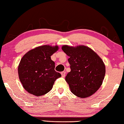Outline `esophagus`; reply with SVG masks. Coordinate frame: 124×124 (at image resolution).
Returning a JSON list of instances; mask_svg holds the SVG:
<instances>
[{
  "label": "esophagus",
  "mask_w": 124,
  "mask_h": 124,
  "mask_svg": "<svg viewBox=\"0 0 124 124\" xmlns=\"http://www.w3.org/2000/svg\"><path fill=\"white\" fill-rule=\"evenodd\" d=\"M61 74H62V77H65V71H62V73H61Z\"/></svg>",
  "instance_id": "1"
}]
</instances>
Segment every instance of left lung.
Wrapping results in <instances>:
<instances>
[{"label":"left lung","mask_w":124,"mask_h":124,"mask_svg":"<svg viewBox=\"0 0 124 124\" xmlns=\"http://www.w3.org/2000/svg\"><path fill=\"white\" fill-rule=\"evenodd\" d=\"M71 71L65 77L71 92L82 98L92 96L101 87L106 73L102 59L91 48L84 45H63Z\"/></svg>","instance_id":"left-lung-1"}]
</instances>
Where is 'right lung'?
Here are the masks:
<instances>
[{
  "mask_svg": "<svg viewBox=\"0 0 124 124\" xmlns=\"http://www.w3.org/2000/svg\"><path fill=\"white\" fill-rule=\"evenodd\" d=\"M59 50L58 45H42L24 55L18 66L19 80L25 90L36 96L51 90L57 79L62 77L55 70V62L51 56Z\"/></svg>",
  "mask_w": 124,
  "mask_h": 124,
  "instance_id": "obj_1",
  "label": "right lung"
}]
</instances>
